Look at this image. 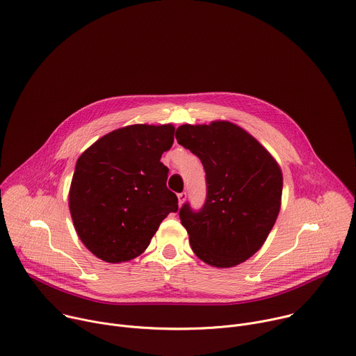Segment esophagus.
<instances>
[{
	"instance_id": "1",
	"label": "esophagus",
	"mask_w": 356,
	"mask_h": 356,
	"mask_svg": "<svg viewBox=\"0 0 356 356\" xmlns=\"http://www.w3.org/2000/svg\"><path fill=\"white\" fill-rule=\"evenodd\" d=\"M186 197H187V194L183 191V193H179L177 194V198H179V206H181L183 204V202L186 201Z\"/></svg>"
}]
</instances>
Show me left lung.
Returning a JSON list of instances; mask_svg holds the SVG:
<instances>
[{
    "mask_svg": "<svg viewBox=\"0 0 356 356\" xmlns=\"http://www.w3.org/2000/svg\"><path fill=\"white\" fill-rule=\"evenodd\" d=\"M177 142L206 170L207 198L198 213L180 209L193 252L214 268H232L257 253L282 206L279 163L250 134L229 121L180 125Z\"/></svg>",
    "mask_w": 356,
    "mask_h": 356,
    "instance_id": "left-lung-1",
    "label": "left lung"
}]
</instances>
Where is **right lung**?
Listing matches in <instances>:
<instances>
[{
    "mask_svg": "<svg viewBox=\"0 0 356 356\" xmlns=\"http://www.w3.org/2000/svg\"><path fill=\"white\" fill-rule=\"evenodd\" d=\"M173 140L172 124H135L99 138L77 159L70 216L84 246L101 261L135 259L177 211V195L166 187L169 169L161 162Z\"/></svg>",
    "mask_w": 356,
    "mask_h": 356,
    "instance_id": "add662e5",
    "label": "right lung"
}]
</instances>
